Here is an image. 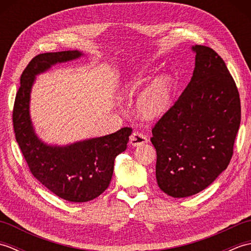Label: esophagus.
<instances>
[{
    "label": "esophagus",
    "mask_w": 251,
    "mask_h": 251,
    "mask_svg": "<svg viewBox=\"0 0 251 251\" xmlns=\"http://www.w3.org/2000/svg\"><path fill=\"white\" fill-rule=\"evenodd\" d=\"M148 141H149L148 136L141 131H134L129 138L130 145L134 147H140L142 145H145V143H147Z\"/></svg>",
    "instance_id": "34e87169"
}]
</instances>
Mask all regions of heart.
Listing matches in <instances>:
<instances>
[{"label":"heart","instance_id":"obj_1","mask_svg":"<svg viewBox=\"0 0 251 251\" xmlns=\"http://www.w3.org/2000/svg\"><path fill=\"white\" fill-rule=\"evenodd\" d=\"M139 82L140 76H129L126 78L124 83H122L121 92L124 94L131 93ZM173 79L166 74L152 79L137 97V114L147 121L162 116L169 108L173 96Z\"/></svg>","mask_w":251,"mask_h":251}]
</instances>
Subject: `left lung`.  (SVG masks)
I'll return each instance as SVG.
<instances>
[{
    "label": "left lung",
    "instance_id": "left-lung-1",
    "mask_svg": "<svg viewBox=\"0 0 251 251\" xmlns=\"http://www.w3.org/2000/svg\"><path fill=\"white\" fill-rule=\"evenodd\" d=\"M192 50L193 76L152 129L157 184L173 197L199 193L226 169L241 124L238 89L225 61L210 47Z\"/></svg>",
    "mask_w": 251,
    "mask_h": 251
}]
</instances>
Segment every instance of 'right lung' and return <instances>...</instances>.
Masks as SVG:
<instances>
[{"label": "right lung", "instance_id": "right-lung-1", "mask_svg": "<svg viewBox=\"0 0 251 251\" xmlns=\"http://www.w3.org/2000/svg\"><path fill=\"white\" fill-rule=\"evenodd\" d=\"M82 55L77 50H65L35 56L21 74L13 110L16 140L31 174L60 199L74 202L92 201L103 193L113 175L114 159L126 150L132 131L124 127L114 134L67 147L47 146L35 135L29 113L35 75Z\"/></svg>", "mask_w": 251, "mask_h": 251}]
</instances>
